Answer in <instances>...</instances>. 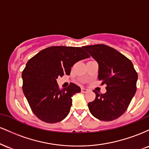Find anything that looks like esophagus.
<instances>
[{
    "label": "esophagus",
    "instance_id": "obj_1",
    "mask_svg": "<svg viewBox=\"0 0 149 149\" xmlns=\"http://www.w3.org/2000/svg\"><path fill=\"white\" fill-rule=\"evenodd\" d=\"M88 91V89H86V88H81V92H84V93H85V92H87Z\"/></svg>",
    "mask_w": 149,
    "mask_h": 149
}]
</instances>
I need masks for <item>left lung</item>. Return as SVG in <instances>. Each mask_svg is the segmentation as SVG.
<instances>
[{"label": "left lung", "instance_id": "1", "mask_svg": "<svg viewBox=\"0 0 149 149\" xmlns=\"http://www.w3.org/2000/svg\"><path fill=\"white\" fill-rule=\"evenodd\" d=\"M99 64L98 79L107 92L95 91L96 98L88 103L92 115L104 121L118 118L129 107L136 90L138 75L132 61L118 51L104 44L83 46Z\"/></svg>", "mask_w": 149, "mask_h": 149}]
</instances>
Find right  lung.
I'll return each mask as SVG.
<instances>
[{
	"mask_svg": "<svg viewBox=\"0 0 149 149\" xmlns=\"http://www.w3.org/2000/svg\"><path fill=\"white\" fill-rule=\"evenodd\" d=\"M90 57L79 47L52 46L28 61L22 71V89L37 118L47 123H55L68 116L72 105L71 97L80 92V88L70 83L60 90L57 78L65 73L70 75L73 64Z\"/></svg>",
	"mask_w": 149,
	"mask_h": 149,
	"instance_id": "add662e5",
	"label": "right lung"
}]
</instances>
